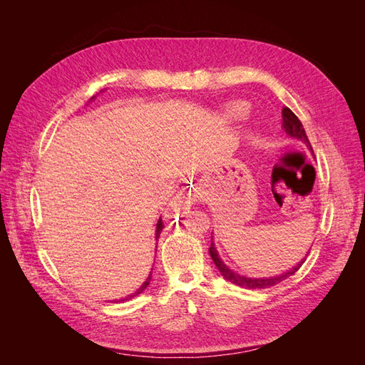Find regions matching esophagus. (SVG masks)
I'll use <instances>...</instances> for the list:
<instances>
[{"label": "esophagus", "instance_id": "obj_1", "mask_svg": "<svg viewBox=\"0 0 365 365\" xmlns=\"http://www.w3.org/2000/svg\"><path fill=\"white\" fill-rule=\"evenodd\" d=\"M196 201V195H193V193H181L180 196H178V202H180V205H182L184 208L185 207H190V204H193Z\"/></svg>", "mask_w": 365, "mask_h": 365}]
</instances>
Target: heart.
<instances>
[{"label": "heart", "instance_id": "b5f03b06", "mask_svg": "<svg viewBox=\"0 0 365 365\" xmlns=\"http://www.w3.org/2000/svg\"><path fill=\"white\" fill-rule=\"evenodd\" d=\"M245 114V106L242 103H233L227 108V117L239 118Z\"/></svg>", "mask_w": 365, "mask_h": 365}]
</instances>
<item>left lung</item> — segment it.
Wrapping results in <instances>:
<instances>
[{
    "mask_svg": "<svg viewBox=\"0 0 365 365\" xmlns=\"http://www.w3.org/2000/svg\"><path fill=\"white\" fill-rule=\"evenodd\" d=\"M282 115H283V129L286 130V134H288L289 137H294L297 140H302L304 145L312 150V146L311 143H309V138L306 135V130L302 125V121L298 120V117L291 111L289 108H283L282 111ZM208 252L210 256H212L216 268L219 269V272L224 275V279L230 280L231 283H235L237 286H242V288H247V289H264V288H269V286H274L283 280H286L288 277H291L292 274H295L298 269H300L302 264L304 263L306 257L303 259V262H300L297 264V267H294L292 269H289L288 272H283L280 275H275V277H264V279H251V277H245V275H240V274H236L235 271H231L227 264L220 260L219 254L215 248V244L212 242V245H210L208 248Z\"/></svg>",
    "mask_w": 365,
    "mask_h": 365,
    "instance_id": "left-lung-1",
    "label": "left lung"
}]
</instances>
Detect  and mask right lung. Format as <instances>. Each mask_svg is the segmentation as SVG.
Masks as SVG:
<instances>
[{
	"label": "right lung",
	"instance_id": "1",
	"mask_svg": "<svg viewBox=\"0 0 365 365\" xmlns=\"http://www.w3.org/2000/svg\"><path fill=\"white\" fill-rule=\"evenodd\" d=\"M163 227H164V225H163V220H161V219H158V224H157V231H155V235H157V236H155V239H157V240H158V237H160V235H161V230H163ZM150 277H152V274H149V277L146 279V282L143 283V284L140 286V288H138V289H137L134 294H130V295H128V297H125V298H121L120 302H126V300H130V298H134L135 295L141 294L143 291H145V289L148 288V284L150 283Z\"/></svg>",
	"mask_w": 365,
	"mask_h": 365
}]
</instances>
